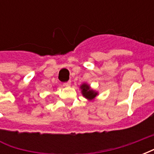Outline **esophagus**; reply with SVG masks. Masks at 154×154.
<instances>
[{"label": "esophagus", "mask_w": 154, "mask_h": 154, "mask_svg": "<svg viewBox=\"0 0 154 154\" xmlns=\"http://www.w3.org/2000/svg\"><path fill=\"white\" fill-rule=\"evenodd\" d=\"M64 86H65V87H70V86H71V81L69 80V81H67V82H65V83H64Z\"/></svg>", "instance_id": "esophagus-1"}]
</instances>
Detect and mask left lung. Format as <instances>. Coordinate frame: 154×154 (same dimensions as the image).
<instances>
[{"label":"left lung","instance_id":"obj_1","mask_svg":"<svg viewBox=\"0 0 154 154\" xmlns=\"http://www.w3.org/2000/svg\"><path fill=\"white\" fill-rule=\"evenodd\" d=\"M80 89L82 95L88 100H94L98 96V91L93 90L89 84L82 83L80 86Z\"/></svg>","mask_w":154,"mask_h":154}]
</instances>
